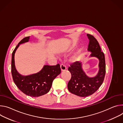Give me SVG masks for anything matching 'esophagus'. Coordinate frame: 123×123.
Wrapping results in <instances>:
<instances>
[{"label":"esophagus","instance_id":"esophagus-1","mask_svg":"<svg viewBox=\"0 0 123 123\" xmlns=\"http://www.w3.org/2000/svg\"><path fill=\"white\" fill-rule=\"evenodd\" d=\"M60 67H61V71H64V70H65L66 69V66H65L64 64H61Z\"/></svg>","mask_w":123,"mask_h":123}]
</instances>
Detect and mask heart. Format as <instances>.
Returning a JSON list of instances; mask_svg holds the SVG:
<instances>
[{
    "label": "heart",
    "instance_id": "b5f03b06",
    "mask_svg": "<svg viewBox=\"0 0 123 123\" xmlns=\"http://www.w3.org/2000/svg\"><path fill=\"white\" fill-rule=\"evenodd\" d=\"M74 47V46H72L70 49H69V51H70V50H71ZM83 48H80L79 50V53H81V52H83ZM76 57H74V58H73V59L75 60H76Z\"/></svg>",
    "mask_w": 123,
    "mask_h": 123
}]
</instances>
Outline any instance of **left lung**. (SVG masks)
Instances as JSON below:
<instances>
[{"instance_id": "left-lung-1", "label": "left lung", "mask_w": 123, "mask_h": 123, "mask_svg": "<svg viewBox=\"0 0 123 123\" xmlns=\"http://www.w3.org/2000/svg\"><path fill=\"white\" fill-rule=\"evenodd\" d=\"M89 40L87 50L92 53L90 57L97 58L99 60V70L97 75L92 78L88 77L83 71L81 62H74L68 68L71 74V78L67 85L68 90L80 97H86L93 94L103 83L105 74V55L97 39L94 36L87 34Z\"/></svg>"}]
</instances>
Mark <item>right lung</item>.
<instances>
[{
  "label": "right lung",
  "instance_id": "right-lung-1",
  "mask_svg": "<svg viewBox=\"0 0 123 123\" xmlns=\"http://www.w3.org/2000/svg\"><path fill=\"white\" fill-rule=\"evenodd\" d=\"M30 37L22 39L18 43L12 56L11 72L12 79L18 89L28 96L37 97L48 93L51 87L53 80L61 72L59 64L56 65H44L39 72L28 76H22L18 73L15 64V54L19 44L28 42Z\"/></svg>",
  "mask_w": 123,
  "mask_h": 123
}]
</instances>
